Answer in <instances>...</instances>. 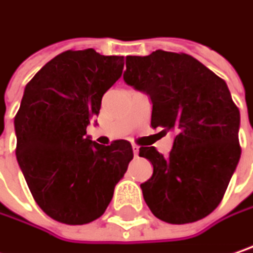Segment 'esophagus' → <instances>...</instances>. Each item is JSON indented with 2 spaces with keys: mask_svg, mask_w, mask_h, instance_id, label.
Instances as JSON below:
<instances>
[{
  "mask_svg": "<svg viewBox=\"0 0 253 253\" xmlns=\"http://www.w3.org/2000/svg\"><path fill=\"white\" fill-rule=\"evenodd\" d=\"M133 153H134V156L137 157V155H139V146L133 144Z\"/></svg>",
  "mask_w": 253,
  "mask_h": 253,
  "instance_id": "esophagus-1",
  "label": "esophagus"
}]
</instances>
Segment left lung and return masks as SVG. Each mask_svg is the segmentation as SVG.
<instances>
[{
	"label": "left lung",
	"mask_w": 253,
	"mask_h": 253,
	"mask_svg": "<svg viewBox=\"0 0 253 253\" xmlns=\"http://www.w3.org/2000/svg\"><path fill=\"white\" fill-rule=\"evenodd\" d=\"M123 79L150 97L152 127L176 134L169 156L153 146L139 150L153 165L140 185L149 209L174 225L212 213L241 157V114L226 83L192 55L162 50L127 55Z\"/></svg>",
	"instance_id": "8db88e82"
}]
</instances>
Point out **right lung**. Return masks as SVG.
Returning <instances> with one entry per match:
<instances>
[{
	"mask_svg": "<svg viewBox=\"0 0 253 253\" xmlns=\"http://www.w3.org/2000/svg\"><path fill=\"white\" fill-rule=\"evenodd\" d=\"M123 67L119 55L68 50L25 85L14 119L15 155L34 201L57 222L84 225L100 217L133 159L127 140L101 146L85 136Z\"/></svg>",
	"mask_w": 253,
	"mask_h": 253,
	"instance_id": "add662e5",
	"label": "right lung"
}]
</instances>
